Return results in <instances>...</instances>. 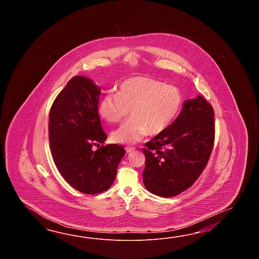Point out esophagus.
<instances>
[{
	"label": "esophagus",
	"instance_id": "obj_1",
	"mask_svg": "<svg viewBox=\"0 0 259 259\" xmlns=\"http://www.w3.org/2000/svg\"><path fill=\"white\" fill-rule=\"evenodd\" d=\"M132 151H134V149L132 148V147H126V152H127V154L132 153Z\"/></svg>",
	"mask_w": 259,
	"mask_h": 259
}]
</instances>
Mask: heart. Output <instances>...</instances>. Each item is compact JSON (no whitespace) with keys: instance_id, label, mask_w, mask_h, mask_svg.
<instances>
[{"instance_id":"b5f03b06","label":"heart","mask_w":259,"mask_h":259,"mask_svg":"<svg viewBox=\"0 0 259 259\" xmlns=\"http://www.w3.org/2000/svg\"><path fill=\"white\" fill-rule=\"evenodd\" d=\"M182 105L179 89L144 77H132L119 85L117 94L105 95L99 104V113L109 123L132 118L112 133L116 143L134 144L148 133L158 135L175 121Z\"/></svg>"}]
</instances>
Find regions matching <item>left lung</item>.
<instances>
[{"instance_id": "obj_1", "label": "left lung", "mask_w": 259, "mask_h": 259, "mask_svg": "<svg viewBox=\"0 0 259 259\" xmlns=\"http://www.w3.org/2000/svg\"><path fill=\"white\" fill-rule=\"evenodd\" d=\"M215 141L214 109L204 97L186 100L175 121L143 148V183L149 192L173 197L191 187L207 165Z\"/></svg>"}]
</instances>
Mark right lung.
Listing matches in <instances>:
<instances>
[{
    "mask_svg": "<svg viewBox=\"0 0 259 259\" xmlns=\"http://www.w3.org/2000/svg\"><path fill=\"white\" fill-rule=\"evenodd\" d=\"M101 87L89 77H72L57 95L49 115L50 148L62 177L72 187L87 194L110 188L125 149L105 143L98 114Z\"/></svg>",
    "mask_w": 259,
    "mask_h": 259,
    "instance_id": "right-lung-1",
    "label": "right lung"
}]
</instances>
